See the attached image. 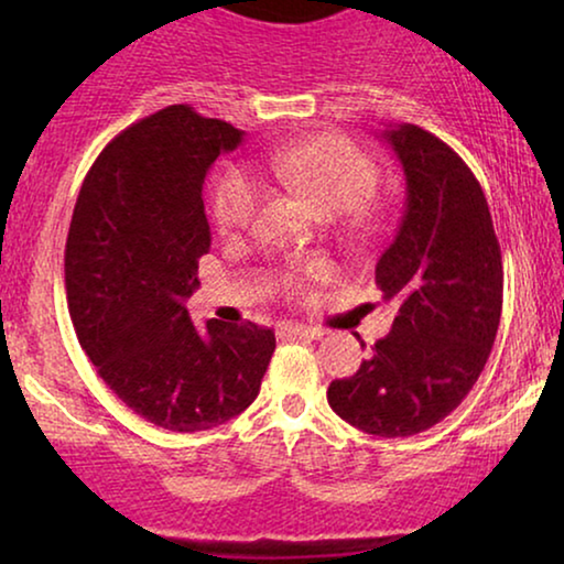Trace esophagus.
Segmentation results:
<instances>
[{"instance_id": "esophagus-1", "label": "esophagus", "mask_w": 564, "mask_h": 564, "mask_svg": "<svg viewBox=\"0 0 564 564\" xmlns=\"http://www.w3.org/2000/svg\"><path fill=\"white\" fill-rule=\"evenodd\" d=\"M280 336L288 338H321L323 330L315 326H303V323H284L280 328Z\"/></svg>"}]
</instances>
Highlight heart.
<instances>
[{"mask_svg": "<svg viewBox=\"0 0 564 564\" xmlns=\"http://www.w3.org/2000/svg\"><path fill=\"white\" fill-rule=\"evenodd\" d=\"M269 169L284 182L303 189L323 210L346 213L357 226H372L377 213L359 207L380 182L375 159L344 135H315L284 145L267 156ZM261 197L257 174L246 166H230L213 192V220L223 236H236L253 223ZM358 210L354 212L352 207ZM313 272V267H311ZM288 290L303 292V276H288Z\"/></svg>", "mask_w": 564, "mask_h": 564, "instance_id": "obj_1", "label": "heart"}]
</instances>
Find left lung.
<instances>
[{"instance_id":"left-lung-1","label":"left lung","mask_w":564,"mask_h":564,"mask_svg":"<svg viewBox=\"0 0 564 564\" xmlns=\"http://www.w3.org/2000/svg\"><path fill=\"white\" fill-rule=\"evenodd\" d=\"M384 141L408 199L375 282L398 315L357 375L330 382L328 405L395 438L436 426L473 390L498 334L503 259L488 199L457 151L411 122L384 130Z\"/></svg>"}]
</instances>
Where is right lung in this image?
Returning a JSON list of instances; mask_svg holds the SVG:
<instances>
[{"instance_id": "right-lung-1", "label": "right lung", "mask_w": 564, "mask_h": 564, "mask_svg": "<svg viewBox=\"0 0 564 564\" xmlns=\"http://www.w3.org/2000/svg\"><path fill=\"white\" fill-rule=\"evenodd\" d=\"M243 130L172 105L115 135L84 176L68 226L66 300L107 388L153 426L195 434L259 395L274 330L189 321L210 251L203 184Z\"/></svg>"}]
</instances>
